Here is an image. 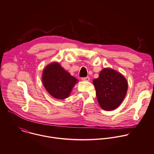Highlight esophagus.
<instances>
[{
  "label": "esophagus",
  "mask_w": 154,
  "mask_h": 154,
  "mask_svg": "<svg viewBox=\"0 0 154 154\" xmlns=\"http://www.w3.org/2000/svg\"><path fill=\"white\" fill-rule=\"evenodd\" d=\"M81 79L84 81H90V77H88V76L84 77V78H82Z\"/></svg>",
  "instance_id": "1"
}]
</instances>
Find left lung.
Masks as SVG:
<instances>
[{
  "instance_id": "1",
  "label": "left lung",
  "mask_w": 154,
  "mask_h": 154,
  "mask_svg": "<svg viewBox=\"0 0 154 154\" xmlns=\"http://www.w3.org/2000/svg\"><path fill=\"white\" fill-rule=\"evenodd\" d=\"M99 104L103 109L112 110L122 102L127 92L128 83L118 72L105 68L100 72L98 78L93 80Z\"/></svg>"
}]
</instances>
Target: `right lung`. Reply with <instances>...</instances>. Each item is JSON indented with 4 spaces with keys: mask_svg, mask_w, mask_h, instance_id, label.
<instances>
[{
    "mask_svg": "<svg viewBox=\"0 0 154 154\" xmlns=\"http://www.w3.org/2000/svg\"><path fill=\"white\" fill-rule=\"evenodd\" d=\"M42 82L47 91L57 99L63 100L70 95L78 80L58 63L48 64L42 73Z\"/></svg>",
    "mask_w": 154,
    "mask_h": 154,
    "instance_id": "obj_1",
    "label": "right lung"
}]
</instances>
